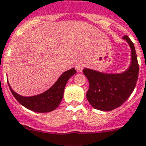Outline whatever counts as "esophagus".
<instances>
[{"label":"esophagus","instance_id":"obj_1","mask_svg":"<svg viewBox=\"0 0 146 146\" xmlns=\"http://www.w3.org/2000/svg\"><path fill=\"white\" fill-rule=\"evenodd\" d=\"M75 68H76L78 72H82L83 69H84V66H83L82 64L78 63L75 65Z\"/></svg>","mask_w":146,"mask_h":146}]
</instances>
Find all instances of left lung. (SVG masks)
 <instances>
[{"mask_svg": "<svg viewBox=\"0 0 146 146\" xmlns=\"http://www.w3.org/2000/svg\"><path fill=\"white\" fill-rule=\"evenodd\" d=\"M123 39L131 51L130 64L125 71L121 73H104L90 68L83 70L90 84L87 99L97 110L110 111L118 108L130 97L136 87L139 75L136 50L128 36H123Z\"/></svg>", "mask_w": 146, "mask_h": 146, "instance_id": "8db88e82", "label": "left lung"}]
</instances>
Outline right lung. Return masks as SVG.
<instances>
[{
	"label": "right lung",
	"instance_id": "add662e5",
	"mask_svg": "<svg viewBox=\"0 0 146 146\" xmlns=\"http://www.w3.org/2000/svg\"><path fill=\"white\" fill-rule=\"evenodd\" d=\"M76 72L74 68L63 72L50 88L40 94L31 96H23L16 93L10 87L9 82L7 83L12 94L22 106L35 112H50L59 106L63 97L66 83Z\"/></svg>",
	"mask_w": 146,
	"mask_h": 146
}]
</instances>
